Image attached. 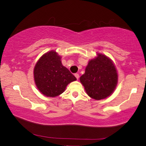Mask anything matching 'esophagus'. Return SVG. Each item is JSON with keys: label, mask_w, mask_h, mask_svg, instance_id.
I'll list each match as a JSON object with an SVG mask.
<instances>
[{"label": "esophagus", "mask_w": 146, "mask_h": 146, "mask_svg": "<svg viewBox=\"0 0 146 146\" xmlns=\"http://www.w3.org/2000/svg\"><path fill=\"white\" fill-rule=\"evenodd\" d=\"M74 76H75V77L76 78V79H77V80H78V79H79V78H80V75H79V74H77V73H76V74H74Z\"/></svg>", "instance_id": "esophagus-1"}]
</instances>
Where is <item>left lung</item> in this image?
Returning a JSON list of instances; mask_svg holds the SVG:
<instances>
[{
  "mask_svg": "<svg viewBox=\"0 0 146 146\" xmlns=\"http://www.w3.org/2000/svg\"><path fill=\"white\" fill-rule=\"evenodd\" d=\"M80 81L86 94L92 99L100 100L108 98L116 88L118 75L113 63L106 56L98 54L88 63Z\"/></svg>",
  "mask_w": 146,
  "mask_h": 146,
  "instance_id": "obj_1",
  "label": "left lung"
}]
</instances>
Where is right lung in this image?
<instances>
[{"instance_id":"1","label":"right lung","mask_w":146,"mask_h":146,"mask_svg":"<svg viewBox=\"0 0 146 146\" xmlns=\"http://www.w3.org/2000/svg\"><path fill=\"white\" fill-rule=\"evenodd\" d=\"M34 79L40 92L52 98L60 96L68 84L76 80L62 65L61 56L53 50L45 53L38 61L34 68Z\"/></svg>"}]
</instances>
